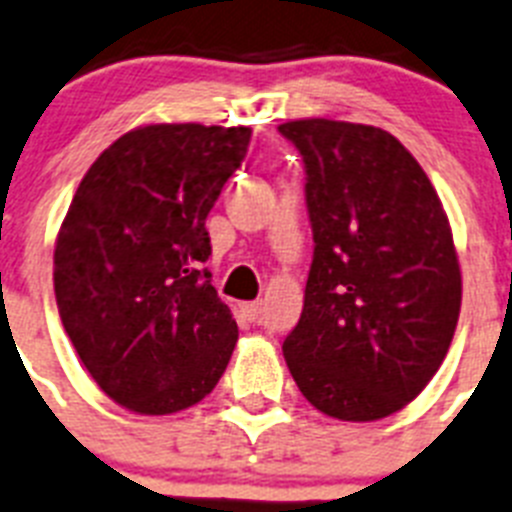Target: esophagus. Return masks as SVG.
I'll use <instances>...</instances> for the list:
<instances>
[{
    "label": "esophagus",
    "mask_w": 512,
    "mask_h": 512,
    "mask_svg": "<svg viewBox=\"0 0 512 512\" xmlns=\"http://www.w3.org/2000/svg\"><path fill=\"white\" fill-rule=\"evenodd\" d=\"M242 312L247 320H260V315H263V302H244L242 304Z\"/></svg>",
    "instance_id": "obj_1"
}]
</instances>
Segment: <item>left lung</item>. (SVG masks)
I'll return each instance as SVG.
<instances>
[{"label":"left lung","instance_id":"obj_1","mask_svg":"<svg viewBox=\"0 0 512 512\" xmlns=\"http://www.w3.org/2000/svg\"><path fill=\"white\" fill-rule=\"evenodd\" d=\"M302 153L315 255L283 356L341 422L401 411L435 377L461 312L453 231L429 176L390 132L333 119L278 127Z\"/></svg>","mask_w":512,"mask_h":512}]
</instances>
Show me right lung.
I'll return each instance as SVG.
<instances>
[{"label": "right lung", "mask_w": 512, "mask_h": 512, "mask_svg": "<svg viewBox=\"0 0 512 512\" xmlns=\"http://www.w3.org/2000/svg\"><path fill=\"white\" fill-rule=\"evenodd\" d=\"M252 130L148 124L103 150L54 249L62 325L98 388L135 414L200 403L239 330L208 268L205 218Z\"/></svg>", "instance_id": "add662e5"}]
</instances>
